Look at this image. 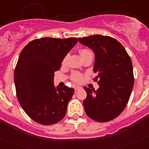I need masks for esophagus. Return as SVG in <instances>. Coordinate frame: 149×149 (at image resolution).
<instances>
[{"instance_id":"1","label":"esophagus","mask_w":149,"mask_h":149,"mask_svg":"<svg viewBox=\"0 0 149 149\" xmlns=\"http://www.w3.org/2000/svg\"><path fill=\"white\" fill-rule=\"evenodd\" d=\"M81 89V87H80V86H75V87H74V90L75 91H78L79 89Z\"/></svg>"}]
</instances>
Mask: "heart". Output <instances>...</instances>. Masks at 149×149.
<instances>
[{
	"mask_svg": "<svg viewBox=\"0 0 149 149\" xmlns=\"http://www.w3.org/2000/svg\"><path fill=\"white\" fill-rule=\"evenodd\" d=\"M89 51H88V50L82 49V50H81V51H80V54H81V56H83V55L89 53ZM67 58H68V56H65V57H64V59L63 60V62H62V63H63V65L66 63ZM83 79H84V77H83V75L81 74L78 73V72H74V73H73L72 74V80L74 81V82L80 83V82H81V81H83Z\"/></svg>",
	"mask_w": 149,
	"mask_h": 149,
	"instance_id": "heart-1",
	"label": "heart"
}]
</instances>
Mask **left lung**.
Masks as SVG:
<instances>
[{
	"label": "left lung",
	"mask_w": 149,
	"mask_h": 149,
	"mask_svg": "<svg viewBox=\"0 0 149 149\" xmlns=\"http://www.w3.org/2000/svg\"><path fill=\"white\" fill-rule=\"evenodd\" d=\"M82 45L95 54L93 72L97 74V91L84 86V110L90 119L106 122L121 114L129 101L134 73L131 60L122 45L110 36L93 35L78 38Z\"/></svg>",
	"instance_id": "1"
}]
</instances>
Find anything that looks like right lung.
Here are the masks:
<instances>
[{
  "label": "right lung",
  "mask_w": 149,
  "mask_h": 149,
  "mask_svg": "<svg viewBox=\"0 0 149 149\" xmlns=\"http://www.w3.org/2000/svg\"><path fill=\"white\" fill-rule=\"evenodd\" d=\"M77 42L76 38H42L30 42L21 52L14 73L17 98L36 122L50 125L65 117L74 90L55 87L54 77Z\"/></svg>",
  "instance_id": "add662e5"
}]
</instances>
